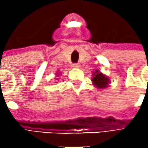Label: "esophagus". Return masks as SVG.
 <instances>
[{"label": "esophagus", "instance_id": "obj_1", "mask_svg": "<svg viewBox=\"0 0 148 148\" xmlns=\"http://www.w3.org/2000/svg\"><path fill=\"white\" fill-rule=\"evenodd\" d=\"M79 66H80L79 63H74V64H73V67L74 68H78Z\"/></svg>", "mask_w": 148, "mask_h": 148}]
</instances>
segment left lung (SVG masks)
Returning <instances> with one entry per match:
<instances>
[{
	"label": "left lung",
	"instance_id": "8db88e82",
	"mask_svg": "<svg viewBox=\"0 0 148 148\" xmlns=\"http://www.w3.org/2000/svg\"><path fill=\"white\" fill-rule=\"evenodd\" d=\"M93 77L92 78L93 85L98 89H105L106 87H108L109 82V78L105 74H103L101 72H100L98 70L95 71L93 72Z\"/></svg>",
	"mask_w": 148,
	"mask_h": 148
}]
</instances>
